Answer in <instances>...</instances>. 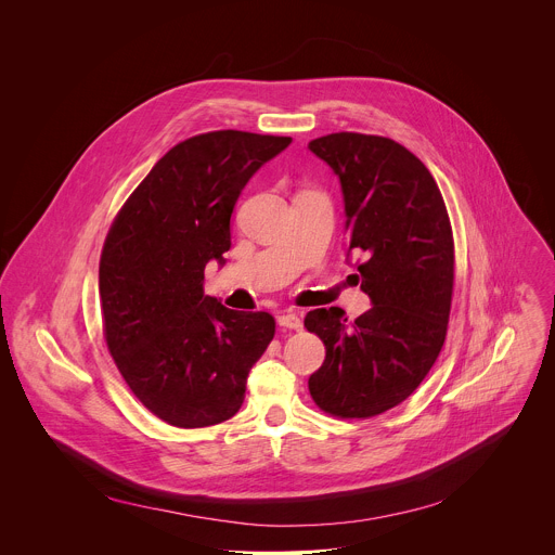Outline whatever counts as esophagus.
Returning <instances> with one entry per match:
<instances>
[{"instance_id":"1","label":"esophagus","mask_w":555,"mask_h":555,"mask_svg":"<svg viewBox=\"0 0 555 555\" xmlns=\"http://www.w3.org/2000/svg\"><path fill=\"white\" fill-rule=\"evenodd\" d=\"M276 323L283 327V330H294V332H298L300 327H302V321L298 319V315L294 313V311H287V313H281L279 319H276Z\"/></svg>"}]
</instances>
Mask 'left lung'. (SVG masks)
I'll use <instances>...</instances> for the list:
<instances>
[{"label": "left lung", "mask_w": 555, "mask_h": 555, "mask_svg": "<svg viewBox=\"0 0 555 555\" xmlns=\"http://www.w3.org/2000/svg\"><path fill=\"white\" fill-rule=\"evenodd\" d=\"M309 151L340 180L347 259L371 309L349 325L345 309H313L305 327L325 343L309 392L325 413L360 420L402 404L435 364L448 330L454 244L443 197L406 146L390 138L330 133Z\"/></svg>", "instance_id": "1"}]
</instances>
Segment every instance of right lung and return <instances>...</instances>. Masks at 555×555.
Masks as SVG:
<instances>
[{
    "instance_id": "1",
    "label": "right lung",
    "mask_w": 555,
    "mask_h": 555,
    "mask_svg": "<svg viewBox=\"0 0 555 555\" xmlns=\"http://www.w3.org/2000/svg\"><path fill=\"white\" fill-rule=\"evenodd\" d=\"M289 142L232 129L193 135L155 163L109 228L99 266L107 349L135 398L171 426L230 420L274 338L268 311L206 296L204 270L225 263L236 199Z\"/></svg>"
}]
</instances>
